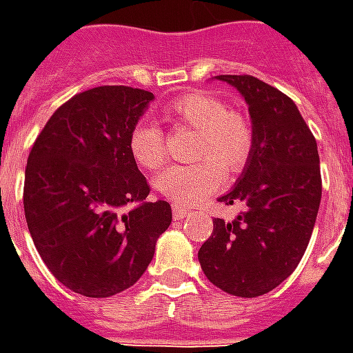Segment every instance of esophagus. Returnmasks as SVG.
<instances>
[{"label": "esophagus", "instance_id": "obj_1", "mask_svg": "<svg viewBox=\"0 0 353 353\" xmlns=\"http://www.w3.org/2000/svg\"><path fill=\"white\" fill-rule=\"evenodd\" d=\"M172 214H174V219H183L185 214H187V208L181 206V204H174L172 206Z\"/></svg>", "mask_w": 353, "mask_h": 353}]
</instances>
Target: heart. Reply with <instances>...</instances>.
Wrapping results in <instances>:
<instances>
[{
  "label": "heart",
  "instance_id": "1",
  "mask_svg": "<svg viewBox=\"0 0 353 353\" xmlns=\"http://www.w3.org/2000/svg\"><path fill=\"white\" fill-rule=\"evenodd\" d=\"M164 119L196 130L192 157L200 159L189 166H170L157 176V189L174 202L196 204L206 199L223 185V170L236 174L252 157L255 134L250 121L212 94L189 92L170 101ZM128 149L132 159L149 170L159 168L168 154L166 136L153 123L134 126Z\"/></svg>",
  "mask_w": 353,
  "mask_h": 353
}]
</instances>
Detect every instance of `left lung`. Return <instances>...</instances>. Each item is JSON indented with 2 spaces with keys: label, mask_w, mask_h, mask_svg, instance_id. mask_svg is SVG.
<instances>
[{
  "label": "left lung",
  "mask_w": 353,
  "mask_h": 353,
  "mask_svg": "<svg viewBox=\"0 0 353 353\" xmlns=\"http://www.w3.org/2000/svg\"><path fill=\"white\" fill-rule=\"evenodd\" d=\"M250 105L253 153L236 185L219 199L238 206L214 219L199 250L206 278L234 296H261L289 278L310 242L321 200L318 143L295 101L253 75H217Z\"/></svg>",
  "instance_id": "1"
}]
</instances>
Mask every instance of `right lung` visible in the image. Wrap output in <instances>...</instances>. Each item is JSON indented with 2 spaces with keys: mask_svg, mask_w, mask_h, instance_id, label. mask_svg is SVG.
I'll return each instance as SVG.
<instances>
[{
  "mask_svg": "<svg viewBox=\"0 0 353 353\" xmlns=\"http://www.w3.org/2000/svg\"><path fill=\"white\" fill-rule=\"evenodd\" d=\"M153 98L123 85L75 94L28 157V229L52 276L79 295L103 299L134 285L172 223L166 200L145 202L151 189L128 149ZM128 203L139 206L124 212Z\"/></svg>",
  "mask_w": 353,
  "mask_h": 353,
  "instance_id": "1",
  "label": "right lung"
}]
</instances>
